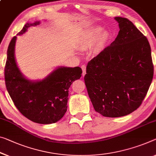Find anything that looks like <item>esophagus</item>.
I'll use <instances>...</instances> for the list:
<instances>
[{
    "mask_svg": "<svg viewBox=\"0 0 156 156\" xmlns=\"http://www.w3.org/2000/svg\"><path fill=\"white\" fill-rule=\"evenodd\" d=\"M81 69H82V75L84 76L86 75V66L83 65V66H81Z\"/></svg>",
    "mask_w": 156,
    "mask_h": 156,
    "instance_id": "obj_1",
    "label": "esophagus"
}]
</instances>
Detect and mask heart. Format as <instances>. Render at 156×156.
<instances>
[{
  "label": "heart",
  "mask_w": 156,
  "mask_h": 156,
  "mask_svg": "<svg viewBox=\"0 0 156 156\" xmlns=\"http://www.w3.org/2000/svg\"><path fill=\"white\" fill-rule=\"evenodd\" d=\"M109 39L108 33L104 32L100 27H95L86 31L81 35L77 43L80 50L90 49L95 45V49H102Z\"/></svg>",
  "instance_id": "b5f03b06"
}]
</instances>
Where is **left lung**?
<instances>
[{"mask_svg":"<svg viewBox=\"0 0 156 156\" xmlns=\"http://www.w3.org/2000/svg\"><path fill=\"white\" fill-rule=\"evenodd\" d=\"M120 30L109 46L88 62L84 76L95 111L121 117L142 103L151 83L153 65L147 38L126 18L116 16Z\"/></svg>","mask_w":156,"mask_h":156,"instance_id":"left-lung-1","label":"left lung"}]
</instances>
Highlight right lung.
Masks as SVG:
<instances>
[{"instance_id": "add662e5", "label": "right lung", "mask_w": 156, "mask_h": 156, "mask_svg": "<svg viewBox=\"0 0 156 156\" xmlns=\"http://www.w3.org/2000/svg\"><path fill=\"white\" fill-rule=\"evenodd\" d=\"M40 21L27 23L18 35ZM16 37H13L8 48L5 67L6 88L14 105L22 115L35 123L51 124L63 118L68 108L69 88L80 79V67H59L41 81L27 80L19 69L14 57Z\"/></svg>"}]
</instances>
